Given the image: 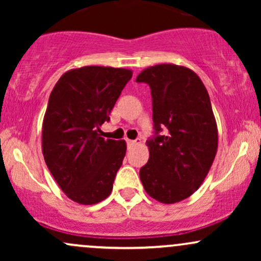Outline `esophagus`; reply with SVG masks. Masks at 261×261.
Here are the masks:
<instances>
[{
    "label": "esophagus",
    "instance_id": "esophagus-1",
    "mask_svg": "<svg viewBox=\"0 0 261 261\" xmlns=\"http://www.w3.org/2000/svg\"><path fill=\"white\" fill-rule=\"evenodd\" d=\"M140 141H136V140H127V146L128 147H134V146L139 145Z\"/></svg>",
    "mask_w": 261,
    "mask_h": 261
}]
</instances>
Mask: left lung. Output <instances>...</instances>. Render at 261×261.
<instances>
[{"label": "left lung", "mask_w": 261, "mask_h": 261, "mask_svg": "<svg viewBox=\"0 0 261 261\" xmlns=\"http://www.w3.org/2000/svg\"><path fill=\"white\" fill-rule=\"evenodd\" d=\"M136 81L151 88L155 131L146 142L149 158L140 179L157 201L179 202L200 188L216 157L218 130L207 89L193 70L174 64L145 68Z\"/></svg>", "instance_id": "1"}]
</instances>
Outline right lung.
<instances>
[{
  "label": "right lung",
  "instance_id": "add662e5",
  "mask_svg": "<svg viewBox=\"0 0 261 261\" xmlns=\"http://www.w3.org/2000/svg\"><path fill=\"white\" fill-rule=\"evenodd\" d=\"M133 77L127 68L85 66L67 71L50 93L41 130L47 168L68 199L94 205L110 195L126 142L104 139L122 88Z\"/></svg>",
  "mask_w": 261,
  "mask_h": 261
}]
</instances>
